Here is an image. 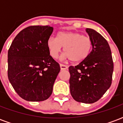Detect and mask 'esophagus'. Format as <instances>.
I'll list each match as a JSON object with an SVG mask.
<instances>
[{"mask_svg":"<svg viewBox=\"0 0 123 123\" xmlns=\"http://www.w3.org/2000/svg\"><path fill=\"white\" fill-rule=\"evenodd\" d=\"M60 67H61V69L62 70H67V68H68V67H67V66L62 64H60Z\"/></svg>","mask_w":123,"mask_h":123,"instance_id":"34e87169","label":"esophagus"}]
</instances>
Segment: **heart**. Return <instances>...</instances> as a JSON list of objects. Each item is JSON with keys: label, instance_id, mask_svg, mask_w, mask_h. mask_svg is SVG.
I'll return each mask as SVG.
<instances>
[{"label": "heart", "instance_id": "obj_1", "mask_svg": "<svg viewBox=\"0 0 123 123\" xmlns=\"http://www.w3.org/2000/svg\"><path fill=\"white\" fill-rule=\"evenodd\" d=\"M47 46L53 58L56 59L62 47H64V53L67 59L74 62H78L89 56L92 48V41L80 33L60 31L56 38H49Z\"/></svg>", "mask_w": 123, "mask_h": 123}]
</instances>
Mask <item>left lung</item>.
I'll list each match as a JSON object with an SVG mask.
<instances>
[{
	"label": "left lung",
	"mask_w": 123,
	"mask_h": 123,
	"mask_svg": "<svg viewBox=\"0 0 123 123\" xmlns=\"http://www.w3.org/2000/svg\"><path fill=\"white\" fill-rule=\"evenodd\" d=\"M86 31L92 41V50L80 64L68 68L70 90L78 102L93 103L111 86L113 61L105 39L94 30L87 28Z\"/></svg>",
	"instance_id": "left-lung-1"
}]
</instances>
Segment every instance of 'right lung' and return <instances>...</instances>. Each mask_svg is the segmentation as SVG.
I'll use <instances>...</instances> for the list:
<instances>
[{"label":"right lung","instance_id":"1","mask_svg":"<svg viewBox=\"0 0 123 123\" xmlns=\"http://www.w3.org/2000/svg\"><path fill=\"white\" fill-rule=\"evenodd\" d=\"M53 31L49 25L27 27L16 36L8 49V80L25 100L45 101L53 92L61 70L47 46Z\"/></svg>","mask_w":123,"mask_h":123}]
</instances>
